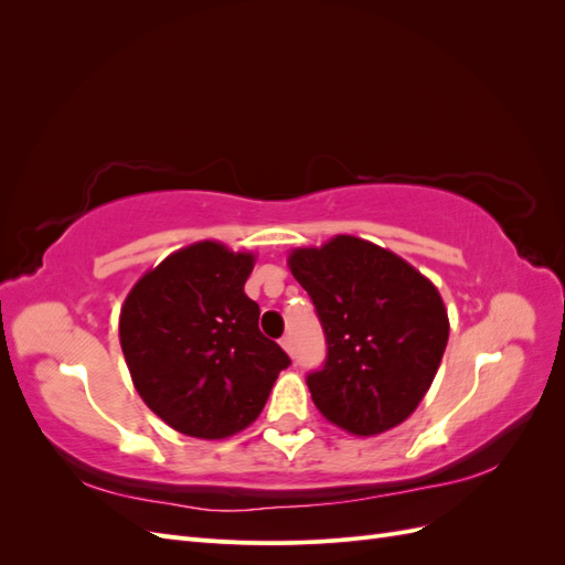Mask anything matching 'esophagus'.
I'll use <instances>...</instances> for the list:
<instances>
[{
  "label": "esophagus",
  "mask_w": 565,
  "mask_h": 565,
  "mask_svg": "<svg viewBox=\"0 0 565 565\" xmlns=\"http://www.w3.org/2000/svg\"><path fill=\"white\" fill-rule=\"evenodd\" d=\"M280 347H282L289 355H295V341H292V337H289V334H285V337L280 339Z\"/></svg>",
  "instance_id": "1"
}]
</instances>
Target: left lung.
I'll return each instance as SVG.
<instances>
[{"instance_id":"left-lung-1","label":"left lung","mask_w":565,"mask_h":565,"mask_svg":"<svg viewBox=\"0 0 565 565\" xmlns=\"http://www.w3.org/2000/svg\"><path fill=\"white\" fill-rule=\"evenodd\" d=\"M287 264L328 339L322 367L306 377L320 415L355 436L405 422L429 391L450 334L434 282L353 235L295 249Z\"/></svg>"}]
</instances>
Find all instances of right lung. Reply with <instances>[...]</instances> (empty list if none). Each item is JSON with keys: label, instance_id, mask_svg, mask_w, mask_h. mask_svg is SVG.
Masks as SVG:
<instances>
[{"label": "right lung", "instance_id": "right-lung-1", "mask_svg": "<svg viewBox=\"0 0 565 565\" xmlns=\"http://www.w3.org/2000/svg\"><path fill=\"white\" fill-rule=\"evenodd\" d=\"M249 252L202 241L148 270L119 313V344L143 403L172 429L228 438L259 417L287 353L245 295Z\"/></svg>", "mask_w": 565, "mask_h": 565}]
</instances>
